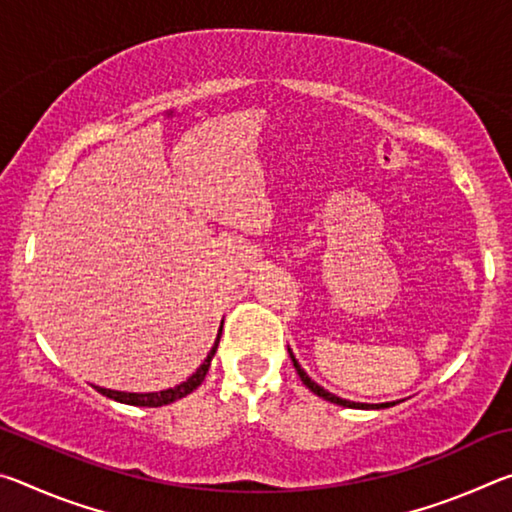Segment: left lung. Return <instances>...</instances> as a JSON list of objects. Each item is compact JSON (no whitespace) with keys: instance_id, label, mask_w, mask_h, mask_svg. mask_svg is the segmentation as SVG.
I'll return each mask as SVG.
<instances>
[{"instance_id":"left-lung-1","label":"left lung","mask_w":512,"mask_h":512,"mask_svg":"<svg viewBox=\"0 0 512 512\" xmlns=\"http://www.w3.org/2000/svg\"><path fill=\"white\" fill-rule=\"evenodd\" d=\"M289 357H291V361H293V368H296V372H298V377L302 379V384H305L311 393L318 395V397H323V400H327V402L339 404V406H348V409H388V406H393V404H395V402H386V404H361V402L341 400V397H336V395H332V393H327L325 388H320V386L316 384V381H311L307 372L300 368V363L296 361V357H293V352H291V350H289Z\"/></svg>"}]
</instances>
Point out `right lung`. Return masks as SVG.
<instances>
[{
    "label": "right lung",
    "mask_w": 512,
    "mask_h": 512,
    "mask_svg": "<svg viewBox=\"0 0 512 512\" xmlns=\"http://www.w3.org/2000/svg\"><path fill=\"white\" fill-rule=\"evenodd\" d=\"M219 339H221V332H219V336H216L214 348L210 350V354H207V359L201 363V368H198L187 381H183V384L167 388V391H160V393H121V391H110V388H99V386H94V388H97L101 395H106V397H110V400L121 402V404H133V406H164V404H171V402L180 400V397H185L192 391H196V388L203 384L207 370H210V363H212V357L216 352V345H219Z\"/></svg>",
    "instance_id": "obj_1"
}]
</instances>
